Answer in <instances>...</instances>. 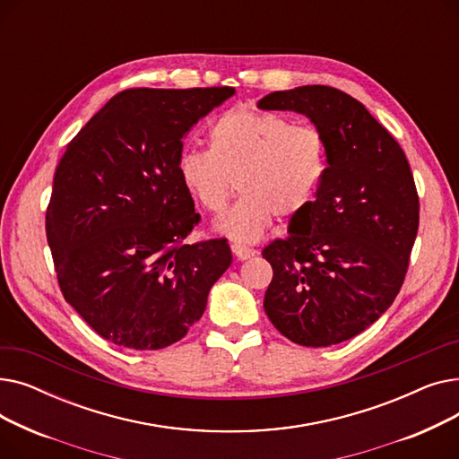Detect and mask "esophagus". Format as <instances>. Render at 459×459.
<instances>
[{
  "label": "esophagus",
  "instance_id": "esophagus-1",
  "mask_svg": "<svg viewBox=\"0 0 459 459\" xmlns=\"http://www.w3.org/2000/svg\"><path fill=\"white\" fill-rule=\"evenodd\" d=\"M230 249H232V253L236 255L238 260H247V258L255 256V253H256L255 249H251V247H247L244 244H232Z\"/></svg>",
  "mask_w": 459,
  "mask_h": 459
}]
</instances>
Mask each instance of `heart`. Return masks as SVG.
Segmentation results:
<instances>
[{
    "instance_id": "heart-1",
    "label": "heart",
    "mask_w": 459,
    "mask_h": 459,
    "mask_svg": "<svg viewBox=\"0 0 459 459\" xmlns=\"http://www.w3.org/2000/svg\"><path fill=\"white\" fill-rule=\"evenodd\" d=\"M327 139L315 125H296L275 111L236 108L213 120L208 151L187 149L178 177L212 215L242 199L220 229L239 242L264 234L273 215L288 220L315 203L327 173Z\"/></svg>"
}]
</instances>
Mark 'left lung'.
I'll use <instances>...</instances> for the list:
<instances>
[{
  "label": "left lung",
  "mask_w": 459,
  "mask_h": 459,
  "mask_svg": "<svg viewBox=\"0 0 459 459\" xmlns=\"http://www.w3.org/2000/svg\"><path fill=\"white\" fill-rule=\"evenodd\" d=\"M260 109L307 115L327 139L316 201L290 232L262 249L273 268L264 310L288 341L344 342L398 296L419 230V193L396 139L346 94L327 85L275 91Z\"/></svg>",
  "instance_id": "8db88e82"
}]
</instances>
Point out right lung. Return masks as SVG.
<instances>
[{
	"label": "right lung",
	"mask_w": 459,
	"mask_h": 459,
	"mask_svg": "<svg viewBox=\"0 0 459 459\" xmlns=\"http://www.w3.org/2000/svg\"><path fill=\"white\" fill-rule=\"evenodd\" d=\"M234 87L115 94L61 156L46 238L63 298L102 339L161 350L184 339L230 266L227 238L184 244L201 223L178 177L182 137Z\"/></svg>",
	"instance_id": "add662e5"
}]
</instances>
